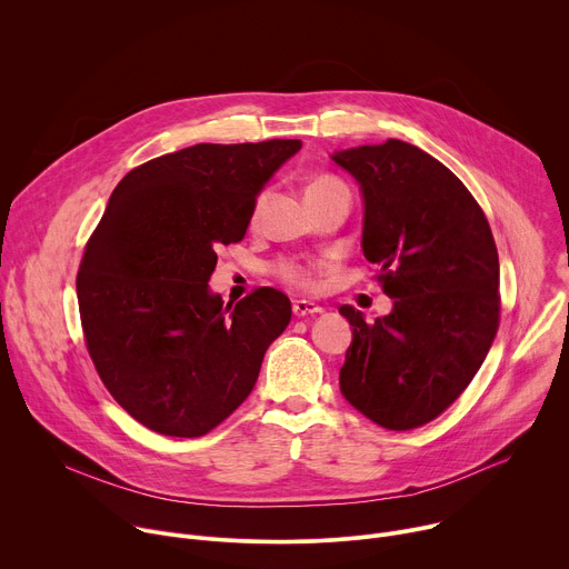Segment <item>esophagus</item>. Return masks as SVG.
<instances>
[{"label":"esophagus","instance_id":"34e87169","mask_svg":"<svg viewBox=\"0 0 569 569\" xmlns=\"http://www.w3.org/2000/svg\"><path fill=\"white\" fill-rule=\"evenodd\" d=\"M292 312H295L297 317H308V315H319V312H323V308L317 306L315 301L297 299V301H292Z\"/></svg>","mask_w":569,"mask_h":569}]
</instances>
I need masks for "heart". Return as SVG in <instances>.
I'll return each mask as SVG.
<instances>
[{
    "instance_id": "1",
    "label": "heart",
    "mask_w": 569,
    "mask_h": 569,
    "mask_svg": "<svg viewBox=\"0 0 569 569\" xmlns=\"http://www.w3.org/2000/svg\"><path fill=\"white\" fill-rule=\"evenodd\" d=\"M336 187H342V182L331 178V176H321V178H315L308 184L306 196L315 193V191L336 189ZM277 272L281 274V279H286L292 286H299V288H315V283H317V274H315L312 266H301V263H295V261H286V263L277 266Z\"/></svg>"
}]
</instances>
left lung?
Instances as JSON below:
<instances>
[{
  "label": "left lung",
  "instance_id": "1",
  "mask_svg": "<svg viewBox=\"0 0 569 569\" xmlns=\"http://www.w3.org/2000/svg\"><path fill=\"white\" fill-rule=\"evenodd\" d=\"M331 159L360 184L362 252L393 299L373 323L340 306L353 327L340 391L380 428L412 430L450 408L493 345L496 240L461 180L408 141L336 150Z\"/></svg>",
  "mask_w": 569,
  "mask_h": 569
}]
</instances>
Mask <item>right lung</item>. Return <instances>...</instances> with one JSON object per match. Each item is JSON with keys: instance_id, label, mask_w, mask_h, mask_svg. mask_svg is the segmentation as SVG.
<instances>
[{"instance_id": "right-lung-1", "label": "right lung", "mask_w": 569, "mask_h": 569, "mask_svg": "<svg viewBox=\"0 0 569 569\" xmlns=\"http://www.w3.org/2000/svg\"><path fill=\"white\" fill-rule=\"evenodd\" d=\"M299 139L198 143L146 161L112 191L76 279L88 351L121 408L167 437H202L257 385L290 299L233 308L209 288L218 246L242 240Z\"/></svg>"}]
</instances>
